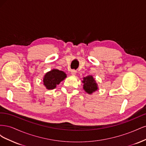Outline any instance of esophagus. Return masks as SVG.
Returning <instances> with one entry per match:
<instances>
[{"mask_svg":"<svg viewBox=\"0 0 146 146\" xmlns=\"http://www.w3.org/2000/svg\"><path fill=\"white\" fill-rule=\"evenodd\" d=\"M70 72H71V74H72V75H76L77 73V71L75 69H72V70H71Z\"/></svg>","mask_w":146,"mask_h":146,"instance_id":"1","label":"esophagus"}]
</instances>
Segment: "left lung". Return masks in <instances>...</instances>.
<instances>
[{"label":"left lung","instance_id":"obj_1","mask_svg":"<svg viewBox=\"0 0 146 146\" xmlns=\"http://www.w3.org/2000/svg\"><path fill=\"white\" fill-rule=\"evenodd\" d=\"M82 82L84 83L83 89L88 94H92V92L98 90V86L92 76H90L84 77Z\"/></svg>","mask_w":146,"mask_h":146}]
</instances>
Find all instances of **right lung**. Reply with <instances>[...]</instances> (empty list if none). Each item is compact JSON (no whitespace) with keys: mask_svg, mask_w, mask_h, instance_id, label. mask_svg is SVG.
<instances>
[{"mask_svg":"<svg viewBox=\"0 0 146 146\" xmlns=\"http://www.w3.org/2000/svg\"><path fill=\"white\" fill-rule=\"evenodd\" d=\"M66 77V74L58 69H53L48 72L43 79L44 85L48 90H53Z\"/></svg>","mask_w":146,"mask_h":146,"instance_id":"right-lung-1","label":"right lung"}]
</instances>
